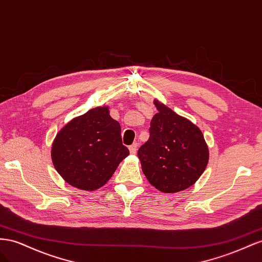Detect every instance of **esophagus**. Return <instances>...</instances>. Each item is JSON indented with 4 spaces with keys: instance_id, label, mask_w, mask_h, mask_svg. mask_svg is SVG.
<instances>
[{
    "instance_id": "34e87169",
    "label": "esophagus",
    "mask_w": 262,
    "mask_h": 262,
    "mask_svg": "<svg viewBox=\"0 0 262 262\" xmlns=\"http://www.w3.org/2000/svg\"><path fill=\"white\" fill-rule=\"evenodd\" d=\"M128 149H129V152H130V154L135 155V154H136V151H137V144H133V145H130V146L128 147Z\"/></svg>"
}]
</instances>
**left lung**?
I'll return each mask as SVG.
<instances>
[{
  "label": "left lung",
  "instance_id": "8db88e82",
  "mask_svg": "<svg viewBox=\"0 0 262 262\" xmlns=\"http://www.w3.org/2000/svg\"><path fill=\"white\" fill-rule=\"evenodd\" d=\"M150 122V136L138 149L147 180L163 193L190 188L206 169L210 152L204 135L188 118L178 115L159 100Z\"/></svg>",
  "mask_w": 262,
  "mask_h": 262
}]
</instances>
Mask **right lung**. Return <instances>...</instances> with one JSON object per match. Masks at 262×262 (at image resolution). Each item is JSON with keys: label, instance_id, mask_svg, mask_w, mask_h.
Segmentation results:
<instances>
[{"label": "right lung", "instance_id": "add662e5", "mask_svg": "<svg viewBox=\"0 0 262 262\" xmlns=\"http://www.w3.org/2000/svg\"><path fill=\"white\" fill-rule=\"evenodd\" d=\"M128 155L121 125L111 117L106 105L72 118L57 133L51 146L57 172L67 183L84 191L102 188Z\"/></svg>", "mask_w": 262, "mask_h": 262}]
</instances>
